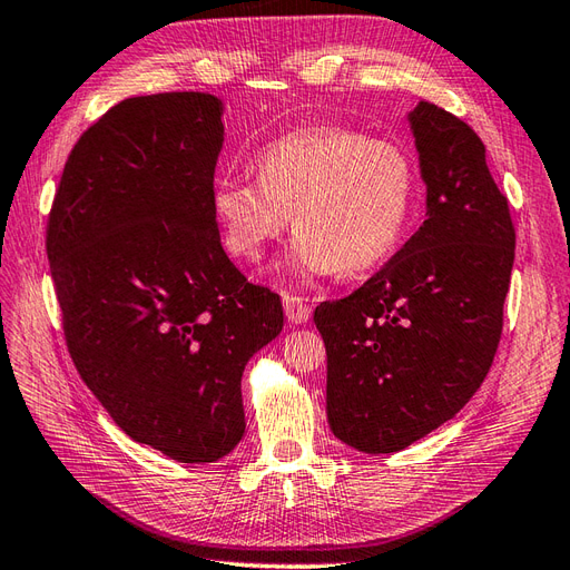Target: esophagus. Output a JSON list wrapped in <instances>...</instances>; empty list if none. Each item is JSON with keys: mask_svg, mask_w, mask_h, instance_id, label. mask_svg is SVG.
Here are the masks:
<instances>
[{"mask_svg": "<svg viewBox=\"0 0 570 570\" xmlns=\"http://www.w3.org/2000/svg\"><path fill=\"white\" fill-rule=\"evenodd\" d=\"M284 313L288 317V322L303 324V322L311 320V305H307L305 298H301V296L284 294Z\"/></svg>", "mask_w": 570, "mask_h": 570, "instance_id": "esophagus-1", "label": "esophagus"}]
</instances>
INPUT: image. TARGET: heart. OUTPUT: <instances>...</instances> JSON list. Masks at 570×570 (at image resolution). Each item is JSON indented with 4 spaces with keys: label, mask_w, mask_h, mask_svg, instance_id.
Wrapping results in <instances>:
<instances>
[{
    "label": "heart",
    "mask_w": 570,
    "mask_h": 570,
    "mask_svg": "<svg viewBox=\"0 0 570 570\" xmlns=\"http://www.w3.org/2000/svg\"><path fill=\"white\" fill-rule=\"evenodd\" d=\"M257 181L222 176L209 205L222 243L257 263L294 219L284 269L298 279L357 274L396 250L415 200L413 159L396 142L341 126H305L267 142Z\"/></svg>",
    "instance_id": "b5f03b06"
}]
</instances>
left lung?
Instances as JSON below:
<instances>
[{"label": "left lung", "instance_id": "left-lung-1", "mask_svg": "<svg viewBox=\"0 0 570 570\" xmlns=\"http://www.w3.org/2000/svg\"><path fill=\"white\" fill-rule=\"evenodd\" d=\"M428 219L348 298L315 307L327 346V420L363 453H394L442 428L484 382L501 338L515 232L465 121L409 111Z\"/></svg>", "mask_w": 570, "mask_h": 570}]
</instances>
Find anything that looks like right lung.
I'll return each instance as SVG.
<instances>
[{
	"mask_svg": "<svg viewBox=\"0 0 570 570\" xmlns=\"http://www.w3.org/2000/svg\"><path fill=\"white\" fill-rule=\"evenodd\" d=\"M222 114L209 92L111 107L71 150L47 226L76 370L134 442L178 463L236 449L243 370L284 327L282 298L222 248Z\"/></svg>",
	"mask_w": 570,
	"mask_h": 570,
	"instance_id": "add662e5",
	"label": "right lung"
}]
</instances>
